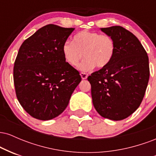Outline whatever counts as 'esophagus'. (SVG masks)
I'll use <instances>...</instances> for the list:
<instances>
[{
	"label": "esophagus",
	"mask_w": 156,
	"mask_h": 156,
	"mask_svg": "<svg viewBox=\"0 0 156 156\" xmlns=\"http://www.w3.org/2000/svg\"><path fill=\"white\" fill-rule=\"evenodd\" d=\"M80 76H81V78L83 80H85L87 79V77H88V76H87V74H86L85 73H80Z\"/></svg>",
	"instance_id": "1"
}]
</instances>
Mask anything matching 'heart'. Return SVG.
<instances>
[{"instance_id": "heart-1", "label": "heart", "mask_w": 156, "mask_h": 156, "mask_svg": "<svg viewBox=\"0 0 156 156\" xmlns=\"http://www.w3.org/2000/svg\"><path fill=\"white\" fill-rule=\"evenodd\" d=\"M62 51L65 62L73 67L78 64L83 54L85 58L78 69L82 72H89L96 66L98 68L107 67L115 54L116 45L110 36L82 31L73 37V42L65 41Z\"/></svg>"}]
</instances>
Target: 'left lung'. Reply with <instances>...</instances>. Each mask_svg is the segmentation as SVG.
<instances>
[{
    "label": "left lung",
    "mask_w": 156,
    "mask_h": 156,
    "mask_svg": "<svg viewBox=\"0 0 156 156\" xmlns=\"http://www.w3.org/2000/svg\"><path fill=\"white\" fill-rule=\"evenodd\" d=\"M101 30L114 39L116 51L107 67L88 77L92 103L100 115L118 121L140 105L150 78L149 59L135 35L121 26Z\"/></svg>",
    "instance_id": "left-lung-1"
}]
</instances>
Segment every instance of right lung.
Here are the masks:
<instances>
[{
	"mask_svg": "<svg viewBox=\"0 0 156 156\" xmlns=\"http://www.w3.org/2000/svg\"><path fill=\"white\" fill-rule=\"evenodd\" d=\"M73 28L49 24L23 42L14 67L16 95L31 117L49 120L65 110L81 78L64 60L62 48Z\"/></svg>",
	"mask_w": 156,
	"mask_h": 156,
	"instance_id": "right-lung-1",
	"label": "right lung"
}]
</instances>
